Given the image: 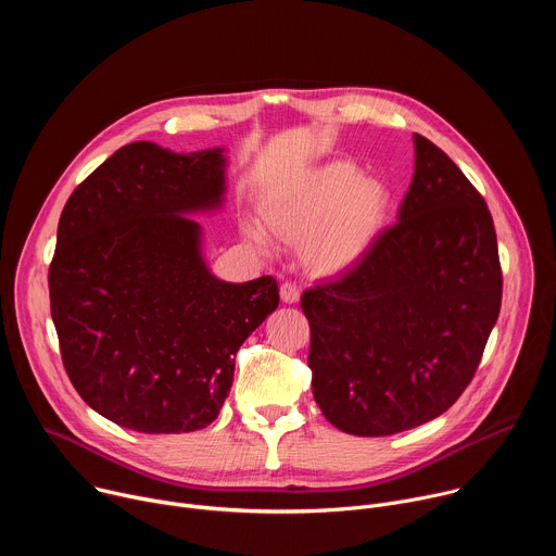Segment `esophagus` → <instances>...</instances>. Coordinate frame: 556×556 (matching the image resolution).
I'll return each mask as SVG.
<instances>
[{"mask_svg":"<svg viewBox=\"0 0 556 556\" xmlns=\"http://www.w3.org/2000/svg\"><path fill=\"white\" fill-rule=\"evenodd\" d=\"M281 301L283 303H288V305H292V303H299V299H301V292H299V288L292 283V281H286V283H281Z\"/></svg>","mask_w":556,"mask_h":556,"instance_id":"34e87169","label":"esophagus"}]
</instances>
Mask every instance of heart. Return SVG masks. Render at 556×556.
Listing matches in <instances>:
<instances>
[{"instance_id":"b5f03b06","label":"heart","mask_w":556,"mask_h":556,"mask_svg":"<svg viewBox=\"0 0 556 556\" xmlns=\"http://www.w3.org/2000/svg\"><path fill=\"white\" fill-rule=\"evenodd\" d=\"M270 228L301 243L305 264L324 275H337L358 264L382 228L387 189L374 178H361L350 161H332L273 185L260 202ZM247 240L266 249V232L244 222Z\"/></svg>"}]
</instances>
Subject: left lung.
Returning <instances> with one entry per match:
<instances>
[{
	"mask_svg": "<svg viewBox=\"0 0 556 556\" xmlns=\"http://www.w3.org/2000/svg\"><path fill=\"white\" fill-rule=\"evenodd\" d=\"M414 180L369 253L303 292L312 393L341 431L393 435L444 414L470 382L502 305L484 198L414 134Z\"/></svg>",
	"mask_w": 556,
	"mask_h": 556,
	"instance_id": "left-lung-1",
	"label": "left lung"
}]
</instances>
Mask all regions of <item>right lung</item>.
<instances>
[{
	"mask_svg": "<svg viewBox=\"0 0 556 556\" xmlns=\"http://www.w3.org/2000/svg\"><path fill=\"white\" fill-rule=\"evenodd\" d=\"M224 147H121L70 195L48 275L65 371L103 418L138 433L211 425L235 354L279 305L273 277L230 283L195 215L224 208Z\"/></svg>",
	"mask_w": 556,
	"mask_h": 556,
	"instance_id": "right-lung-1",
	"label": "right lung"
}]
</instances>
